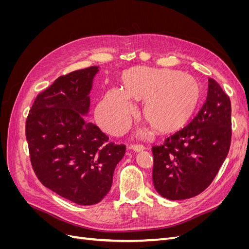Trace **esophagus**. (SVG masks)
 <instances>
[{
  "mask_svg": "<svg viewBox=\"0 0 249 249\" xmlns=\"http://www.w3.org/2000/svg\"><path fill=\"white\" fill-rule=\"evenodd\" d=\"M131 148L134 150V152H141V150L145 149L144 146L140 145V144H133V145H131Z\"/></svg>",
  "mask_w": 249,
  "mask_h": 249,
  "instance_id": "obj_1",
  "label": "esophagus"
}]
</instances>
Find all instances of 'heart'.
Listing matches in <instances>:
<instances>
[{"label":"heart","instance_id":"heart-1","mask_svg":"<svg viewBox=\"0 0 249 249\" xmlns=\"http://www.w3.org/2000/svg\"><path fill=\"white\" fill-rule=\"evenodd\" d=\"M123 90L112 88L97 105L99 124L111 135L122 134L135 113L131 100L142 102L141 115L161 135L176 133L189 124L202 102L200 83L180 71L139 66L122 76Z\"/></svg>","mask_w":249,"mask_h":249}]
</instances>
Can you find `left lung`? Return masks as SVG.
Listing matches in <instances>:
<instances>
[{
	"instance_id": "left-lung-1",
	"label": "left lung",
	"mask_w": 249,
	"mask_h": 249,
	"mask_svg": "<svg viewBox=\"0 0 249 249\" xmlns=\"http://www.w3.org/2000/svg\"><path fill=\"white\" fill-rule=\"evenodd\" d=\"M229 95L209 80L206 103L192 122L152 148L153 182L161 196L171 200L196 196L213 182L227 158L231 140Z\"/></svg>"
}]
</instances>
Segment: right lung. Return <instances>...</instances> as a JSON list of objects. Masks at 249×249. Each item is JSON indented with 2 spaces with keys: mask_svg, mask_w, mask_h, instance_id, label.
Wrapping results in <instances>:
<instances>
[{
  "mask_svg": "<svg viewBox=\"0 0 249 249\" xmlns=\"http://www.w3.org/2000/svg\"><path fill=\"white\" fill-rule=\"evenodd\" d=\"M99 66L59 77L32 105L26 120L30 160L40 183L82 206L100 202L125 153L83 115Z\"/></svg>",
  "mask_w": 249,
  "mask_h": 249,
  "instance_id": "obj_1",
  "label": "right lung"
}]
</instances>
